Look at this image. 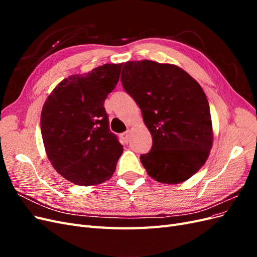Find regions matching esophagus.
I'll list each match as a JSON object with an SVG mask.
<instances>
[{
  "label": "esophagus",
  "instance_id": "esophagus-1",
  "mask_svg": "<svg viewBox=\"0 0 257 257\" xmlns=\"http://www.w3.org/2000/svg\"><path fill=\"white\" fill-rule=\"evenodd\" d=\"M121 137H122V139L125 143H128L130 142V137H131V132L130 131H126L125 133H123V134H121Z\"/></svg>",
  "mask_w": 257,
  "mask_h": 257
}]
</instances>
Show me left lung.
I'll return each instance as SVG.
<instances>
[{
	"label": "left lung",
	"instance_id": "left-lung-1",
	"mask_svg": "<svg viewBox=\"0 0 257 257\" xmlns=\"http://www.w3.org/2000/svg\"><path fill=\"white\" fill-rule=\"evenodd\" d=\"M121 81L152 136L150 152L141 155L148 175L167 184L195 175L213 142L209 103L199 83L177 65L150 60L126 62Z\"/></svg>",
	"mask_w": 257,
	"mask_h": 257
}]
</instances>
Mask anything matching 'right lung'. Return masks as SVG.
<instances>
[{
	"instance_id": "add662e5",
	"label": "right lung",
	"mask_w": 257,
	"mask_h": 257,
	"mask_svg": "<svg viewBox=\"0 0 257 257\" xmlns=\"http://www.w3.org/2000/svg\"><path fill=\"white\" fill-rule=\"evenodd\" d=\"M122 63L105 64L62 80L46 99L41 131L53 168L77 185L110 179L123 146L108 125L104 102L119 81Z\"/></svg>"
}]
</instances>
